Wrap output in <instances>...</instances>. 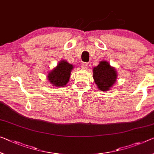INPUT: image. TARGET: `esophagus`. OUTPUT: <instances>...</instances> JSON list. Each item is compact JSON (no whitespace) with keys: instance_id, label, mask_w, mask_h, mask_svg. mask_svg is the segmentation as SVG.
<instances>
[{"instance_id":"34e87169","label":"esophagus","mask_w":154,"mask_h":154,"mask_svg":"<svg viewBox=\"0 0 154 154\" xmlns=\"http://www.w3.org/2000/svg\"><path fill=\"white\" fill-rule=\"evenodd\" d=\"M81 67H82V69H87V67H88V65H87V63H82L81 64Z\"/></svg>"}]
</instances>
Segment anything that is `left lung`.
<instances>
[{
	"label": "left lung",
	"mask_w": 154,
	"mask_h": 154,
	"mask_svg": "<svg viewBox=\"0 0 154 154\" xmlns=\"http://www.w3.org/2000/svg\"><path fill=\"white\" fill-rule=\"evenodd\" d=\"M118 74L116 69L109 62L101 60L98 65L93 68V79L98 89L107 91L115 85Z\"/></svg>",
	"instance_id": "8db88e82"
}]
</instances>
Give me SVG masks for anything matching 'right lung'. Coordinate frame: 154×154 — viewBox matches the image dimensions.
Wrapping results in <instances>:
<instances>
[{
    "mask_svg": "<svg viewBox=\"0 0 154 154\" xmlns=\"http://www.w3.org/2000/svg\"><path fill=\"white\" fill-rule=\"evenodd\" d=\"M73 69L74 65L68 63L67 60H62L58 62L56 67L47 74V79L53 86L64 87L69 82L71 72Z\"/></svg>",
    "mask_w": 154,
    "mask_h": 154,
    "instance_id": "1",
    "label": "right lung"
}]
</instances>
